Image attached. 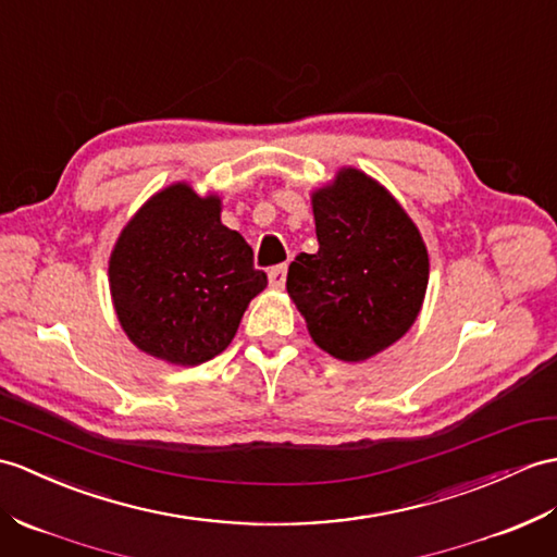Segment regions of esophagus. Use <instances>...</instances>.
Returning <instances> with one entry per match:
<instances>
[{"label": "esophagus", "mask_w": 557, "mask_h": 557, "mask_svg": "<svg viewBox=\"0 0 557 557\" xmlns=\"http://www.w3.org/2000/svg\"><path fill=\"white\" fill-rule=\"evenodd\" d=\"M268 282H270V287L282 289L284 282H287V265H275L273 270H270Z\"/></svg>", "instance_id": "34e87169"}]
</instances>
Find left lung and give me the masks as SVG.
Wrapping results in <instances>:
<instances>
[{"instance_id":"left-lung-1","label":"left lung","mask_w":557,"mask_h":557,"mask_svg":"<svg viewBox=\"0 0 557 557\" xmlns=\"http://www.w3.org/2000/svg\"><path fill=\"white\" fill-rule=\"evenodd\" d=\"M310 206L320 247L294 258L287 292L322 351L360 363L418 320L430 256L404 206L358 168H339Z\"/></svg>"}]
</instances>
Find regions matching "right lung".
<instances>
[{"mask_svg": "<svg viewBox=\"0 0 557 557\" xmlns=\"http://www.w3.org/2000/svg\"><path fill=\"white\" fill-rule=\"evenodd\" d=\"M218 194L173 183L127 220L109 258L123 332L171 366H199L235 339L244 310L268 284L253 251L220 220Z\"/></svg>", "mask_w": 557, "mask_h": 557, "instance_id": "right-lung-1", "label": "right lung"}]
</instances>
